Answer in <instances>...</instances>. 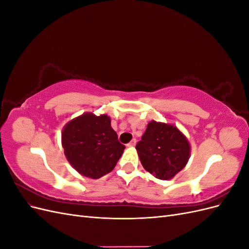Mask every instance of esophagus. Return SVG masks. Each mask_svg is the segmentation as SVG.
Wrapping results in <instances>:
<instances>
[{
	"label": "esophagus",
	"instance_id": "obj_1",
	"mask_svg": "<svg viewBox=\"0 0 249 249\" xmlns=\"http://www.w3.org/2000/svg\"><path fill=\"white\" fill-rule=\"evenodd\" d=\"M135 145H136V139H132V141L129 142V143H127V144H126L127 147H133V146H135Z\"/></svg>",
	"mask_w": 249,
	"mask_h": 249
}]
</instances>
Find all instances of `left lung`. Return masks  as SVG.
Masks as SVG:
<instances>
[{
  "instance_id": "left-lung-1",
  "label": "left lung",
  "mask_w": 249,
  "mask_h": 249,
  "mask_svg": "<svg viewBox=\"0 0 249 249\" xmlns=\"http://www.w3.org/2000/svg\"><path fill=\"white\" fill-rule=\"evenodd\" d=\"M142 166L160 179H170L182 170L190 158V143L176 125L148 123L136 145Z\"/></svg>"
}]
</instances>
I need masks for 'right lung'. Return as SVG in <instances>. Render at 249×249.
<instances>
[{
	"instance_id": "add662e5",
	"label": "right lung",
	"mask_w": 249,
	"mask_h": 249,
	"mask_svg": "<svg viewBox=\"0 0 249 249\" xmlns=\"http://www.w3.org/2000/svg\"><path fill=\"white\" fill-rule=\"evenodd\" d=\"M61 136L67 161L80 175L90 178L112 171L125 148L106 114L84 113L65 124Z\"/></svg>"
}]
</instances>
